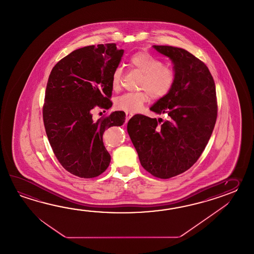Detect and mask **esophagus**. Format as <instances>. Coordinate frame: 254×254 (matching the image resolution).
<instances>
[{
  "label": "esophagus",
  "mask_w": 254,
  "mask_h": 254,
  "mask_svg": "<svg viewBox=\"0 0 254 254\" xmlns=\"http://www.w3.org/2000/svg\"><path fill=\"white\" fill-rule=\"evenodd\" d=\"M126 120L127 121H129L132 116H133V114H131V113H129V112H126Z\"/></svg>",
  "instance_id": "esophagus-1"
}]
</instances>
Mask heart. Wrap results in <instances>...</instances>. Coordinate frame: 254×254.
I'll list each match as a JSON object with an SVG mask.
<instances>
[{"label": "heart", "mask_w": 254, "mask_h": 254, "mask_svg": "<svg viewBox=\"0 0 254 254\" xmlns=\"http://www.w3.org/2000/svg\"><path fill=\"white\" fill-rule=\"evenodd\" d=\"M128 64L133 69L142 73L139 88L142 91L126 92L116 98L115 108L129 113L139 112L150 98L162 99L167 96L174 87L176 72L173 67L163 64L160 58L149 52L140 51L130 55ZM123 81V68L116 67L112 73V87L118 91Z\"/></svg>", "instance_id": "b5f03b06"}]
</instances>
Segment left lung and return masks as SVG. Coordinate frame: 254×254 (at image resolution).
<instances>
[{
  "label": "left lung",
  "instance_id": "8db88e82",
  "mask_svg": "<svg viewBox=\"0 0 254 254\" xmlns=\"http://www.w3.org/2000/svg\"><path fill=\"white\" fill-rule=\"evenodd\" d=\"M153 47L173 61L176 81L150 110L170 117L163 122L137 114L127 130L141 166L157 178L169 179L189 170L211 138L218 112L215 83L205 64L188 51Z\"/></svg>",
  "mask_w": 254,
  "mask_h": 254
}]
</instances>
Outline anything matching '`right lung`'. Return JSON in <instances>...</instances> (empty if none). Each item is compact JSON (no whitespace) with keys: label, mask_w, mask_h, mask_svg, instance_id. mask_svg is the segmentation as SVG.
Returning a JSON list of instances; mask_svg holds the SVG:
<instances>
[{"label":"right lung","mask_w":254,"mask_h":254,"mask_svg":"<svg viewBox=\"0 0 254 254\" xmlns=\"http://www.w3.org/2000/svg\"><path fill=\"white\" fill-rule=\"evenodd\" d=\"M123 55L115 43L86 46L60 60L49 76L43 107L45 131L62 166L80 178L97 177L108 168L111 155L103 132L125 123L124 112L96 122L92 114L95 107H112V73Z\"/></svg>","instance_id":"right-lung-1"}]
</instances>
